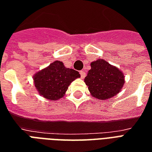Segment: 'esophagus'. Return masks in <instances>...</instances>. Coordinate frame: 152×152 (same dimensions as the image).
<instances>
[{"label":"esophagus","instance_id":"1","mask_svg":"<svg viewBox=\"0 0 152 152\" xmlns=\"http://www.w3.org/2000/svg\"><path fill=\"white\" fill-rule=\"evenodd\" d=\"M80 77H81L82 79H84V78L86 77V72H84V71H80Z\"/></svg>","mask_w":152,"mask_h":152}]
</instances>
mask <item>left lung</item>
<instances>
[{
  "label": "left lung",
  "mask_w": 152,
  "mask_h": 152,
  "mask_svg": "<svg viewBox=\"0 0 152 152\" xmlns=\"http://www.w3.org/2000/svg\"><path fill=\"white\" fill-rule=\"evenodd\" d=\"M85 82L94 98L105 100L121 91L124 84V77L115 66L105 60L98 59L91 63V69L85 78Z\"/></svg>",
  "instance_id": "8db88e82"
}]
</instances>
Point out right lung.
<instances>
[{
    "mask_svg": "<svg viewBox=\"0 0 152 152\" xmlns=\"http://www.w3.org/2000/svg\"><path fill=\"white\" fill-rule=\"evenodd\" d=\"M80 76L77 71L66 68L62 62L55 61L35 75V86L44 98L58 100L64 95L70 84Z\"/></svg>",
    "mask_w": 152,
    "mask_h": 152,
    "instance_id": "obj_1",
    "label": "right lung"
}]
</instances>
